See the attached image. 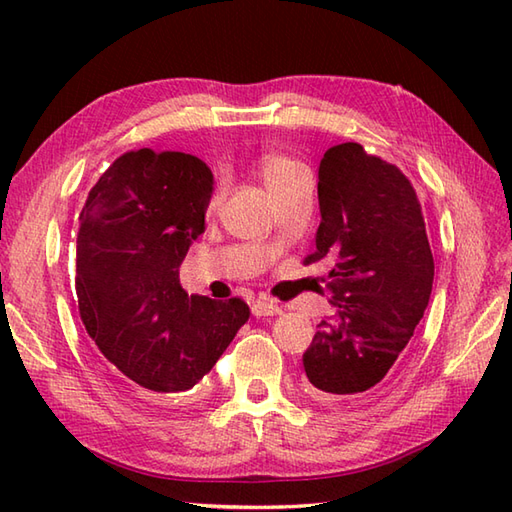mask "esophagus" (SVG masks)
Wrapping results in <instances>:
<instances>
[{
    "label": "esophagus",
    "instance_id": "34e87169",
    "mask_svg": "<svg viewBox=\"0 0 512 512\" xmlns=\"http://www.w3.org/2000/svg\"><path fill=\"white\" fill-rule=\"evenodd\" d=\"M253 314L255 317H275V314H281V308L270 299H257L253 303Z\"/></svg>",
    "mask_w": 512,
    "mask_h": 512
}]
</instances>
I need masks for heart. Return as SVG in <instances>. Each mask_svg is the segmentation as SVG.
Here are the masks:
<instances>
[{
	"label": "heart",
	"instance_id": "1",
	"mask_svg": "<svg viewBox=\"0 0 512 512\" xmlns=\"http://www.w3.org/2000/svg\"><path fill=\"white\" fill-rule=\"evenodd\" d=\"M257 171L262 176L264 184L268 187L270 193H279L281 189H286L288 184L295 180L303 169L299 162L288 158L286 154H277V151H268V154L259 156L257 160Z\"/></svg>",
	"mask_w": 512,
	"mask_h": 512
}]
</instances>
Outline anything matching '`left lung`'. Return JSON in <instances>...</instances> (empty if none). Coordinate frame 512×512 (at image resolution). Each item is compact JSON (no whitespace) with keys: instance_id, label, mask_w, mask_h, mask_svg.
<instances>
[{"instance_id":"obj_1","label":"left lung","mask_w":512,"mask_h":512,"mask_svg":"<svg viewBox=\"0 0 512 512\" xmlns=\"http://www.w3.org/2000/svg\"><path fill=\"white\" fill-rule=\"evenodd\" d=\"M317 250L330 259L334 317L319 323L303 354L310 385L356 398L385 378L413 336L433 286L418 195L396 165L358 143L330 147L319 165Z\"/></svg>"}]
</instances>
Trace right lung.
I'll return each instance as SVG.
<instances>
[{"label": "right lung", "mask_w": 512, "mask_h": 512, "mask_svg": "<svg viewBox=\"0 0 512 512\" xmlns=\"http://www.w3.org/2000/svg\"><path fill=\"white\" fill-rule=\"evenodd\" d=\"M213 173L182 151L116 158L79 215L76 297L107 367L140 400L198 385L248 321L242 299L187 295L180 264L204 233Z\"/></svg>", "instance_id": "1"}]
</instances>
